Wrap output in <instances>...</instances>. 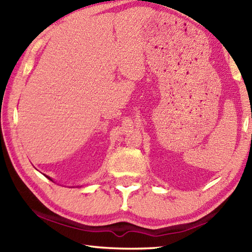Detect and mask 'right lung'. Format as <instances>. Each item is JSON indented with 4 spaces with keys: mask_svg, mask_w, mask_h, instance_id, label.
I'll list each match as a JSON object with an SVG mask.
<instances>
[{
    "mask_svg": "<svg viewBox=\"0 0 252 252\" xmlns=\"http://www.w3.org/2000/svg\"><path fill=\"white\" fill-rule=\"evenodd\" d=\"M46 178H47V179H50V180L52 181V179H51V178H49V176H46Z\"/></svg>",
    "mask_w": 252,
    "mask_h": 252,
    "instance_id": "right-lung-1",
    "label": "right lung"
}]
</instances>
